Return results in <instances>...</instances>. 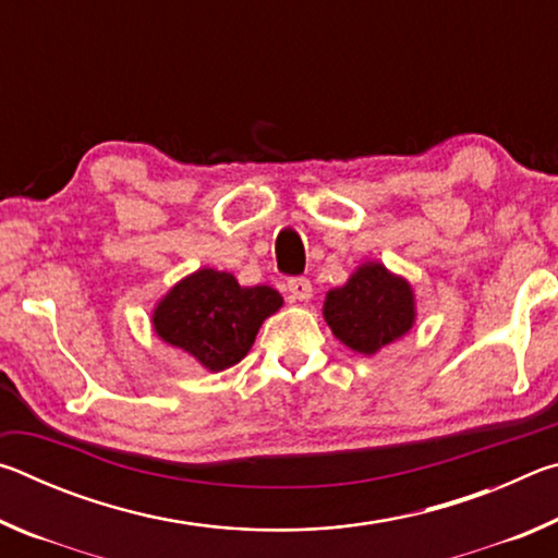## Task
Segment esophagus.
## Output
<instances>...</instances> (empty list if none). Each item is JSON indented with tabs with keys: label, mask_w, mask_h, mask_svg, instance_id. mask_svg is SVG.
Instances as JSON below:
<instances>
[{
	"label": "esophagus",
	"mask_w": 558,
	"mask_h": 558,
	"mask_svg": "<svg viewBox=\"0 0 558 558\" xmlns=\"http://www.w3.org/2000/svg\"><path fill=\"white\" fill-rule=\"evenodd\" d=\"M288 292H290L292 300L307 302L310 298H313V282H310L307 278H290L288 280Z\"/></svg>",
	"instance_id": "obj_1"
}]
</instances>
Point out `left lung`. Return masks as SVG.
I'll return each instance as SVG.
<instances>
[{
	"mask_svg": "<svg viewBox=\"0 0 558 558\" xmlns=\"http://www.w3.org/2000/svg\"><path fill=\"white\" fill-rule=\"evenodd\" d=\"M323 317L344 347L374 356L415 325V292L379 260L359 266L344 286L327 292Z\"/></svg>",
	"mask_w": 558,
	"mask_h": 558,
	"instance_id": "left-lung-1",
	"label": "left lung"
}]
</instances>
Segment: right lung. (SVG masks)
<instances>
[{"mask_svg":"<svg viewBox=\"0 0 558 558\" xmlns=\"http://www.w3.org/2000/svg\"><path fill=\"white\" fill-rule=\"evenodd\" d=\"M282 307L270 286L243 288L231 272L199 268L174 282L153 310V329L206 372H223L251 352L260 325Z\"/></svg>","mask_w":558,"mask_h":558,"instance_id":"obj_1","label":"right lung"}]
</instances>
